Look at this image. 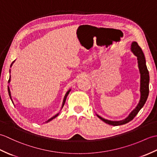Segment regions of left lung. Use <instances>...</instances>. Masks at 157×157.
<instances>
[{"label": "left lung", "instance_id": "obj_1", "mask_svg": "<svg viewBox=\"0 0 157 157\" xmlns=\"http://www.w3.org/2000/svg\"><path fill=\"white\" fill-rule=\"evenodd\" d=\"M131 51L134 53V55L137 56L138 59V64L140 73V101L136 108L129 113V115L124 119L121 120V121H111L102 118V117L99 116L96 114L98 117L101 119L102 121L107 123V124L111 125L113 126L121 125L125 124V123L129 122L130 121L134 119L136 115L138 114L144 104L146 103V100L148 98L149 94V73L148 71L147 67L146 65V59L144 53L142 52V50L138 46V43L136 42H133L131 45Z\"/></svg>", "mask_w": 157, "mask_h": 157}]
</instances>
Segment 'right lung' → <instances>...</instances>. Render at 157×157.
<instances>
[{
	"instance_id": "right-lung-1",
	"label": "right lung",
	"mask_w": 157,
	"mask_h": 157,
	"mask_svg": "<svg viewBox=\"0 0 157 157\" xmlns=\"http://www.w3.org/2000/svg\"><path fill=\"white\" fill-rule=\"evenodd\" d=\"M15 62V61H13L12 63H11V67L12 66V65L13 64V63ZM9 72H11V69L9 70ZM10 82H11V76H10V78H9V83H10ZM70 91H71V89H69V90L66 92V94H65V96H64V98H63V104H62V107H61V109H63V106H64V105H65V101H66V98H67V96H68V94H69V92H70ZM8 92H9V96H10V98H11V100L12 101V102L13 103V100H12V97H11V91H10V88H9V87L8 86ZM59 115V113H57V114H56L55 116H53L52 117H51V119H49L48 120H47V121H46L45 123H48V122H49V121H52V120L53 119H55V118H56V117H57L58 115Z\"/></svg>"
}]
</instances>
